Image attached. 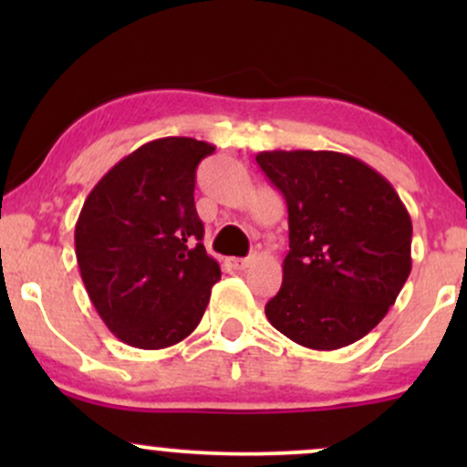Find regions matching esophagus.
<instances>
[{
	"label": "esophagus",
	"instance_id": "esophagus-1",
	"mask_svg": "<svg viewBox=\"0 0 467 467\" xmlns=\"http://www.w3.org/2000/svg\"><path fill=\"white\" fill-rule=\"evenodd\" d=\"M226 265L230 270H245V267L250 265V259H237V256H230V259H226Z\"/></svg>",
	"mask_w": 467,
	"mask_h": 467
}]
</instances>
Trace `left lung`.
<instances>
[{
	"label": "left lung",
	"instance_id": "obj_1",
	"mask_svg": "<svg viewBox=\"0 0 467 467\" xmlns=\"http://www.w3.org/2000/svg\"><path fill=\"white\" fill-rule=\"evenodd\" d=\"M287 203L283 285L265 305L275 329L316 351L360 340L410 275L412 223L400 195L362 160L336 151H261Z\"/></svg>",
	"mask_w": 467,
	"mask_h": 467
}]
</instances>
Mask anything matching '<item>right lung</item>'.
I'll return each mask as SVG.
<instances>
[{
	"label": "right lung",
	"mask_w": 467,
	"mask_h": 467,
	"mask_svg": "<svg viewBox=\"0 0 467 467\" xmlns=\"http://www.w3.org/2000/svg\"><path fill=\"white\" fill-rule=\"evenodd\" d=\"M215 151L195 138L142 144L100 178L80 211V278L107 329L164 349L200 325L222 270L203 248L195 171Z\"/></svg>",
	"instance_id": "right-lung-1"
}]
</instances>
